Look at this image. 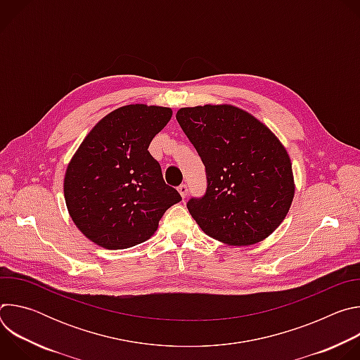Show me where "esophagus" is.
Here are the masks:
<instances>
[{
    "label": "esophagus",
    "mask_w": 360,
    "mask_h": 360,
    "mask_svg": "<svg viewBox=\"0 0 360 360\" xmlns=\"http://www.w3.org/2000/svg\"><path fill=\"white\" fill-rule=\"evenodd\" d=\"M178 192L181 193V196H182V198H185V196L188 195V186H186L185 184H181V185L178 186Z\"/></svg>",
    "instance_id": "esophagus-1"
}]
</instances>
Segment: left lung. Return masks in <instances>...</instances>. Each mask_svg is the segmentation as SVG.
Segmentation results:
<instances>
[{
    "label": "left lung",
    "instance_id": "left-lung-1",
    "mask_svg": "<svg viewBox=\"0 0 360 360\" xmlns=\"http://www.w3.org/2000/svg\"><path fill=\"white\" fill-rule=\"evenodd\" d=\"M176 120L207 174V191L186 203L200 229L233 246L268 238L295 195L292 164L279 139L232 105L181 108Z\"/></svg>",
    "mask_w": 360,
    "mask_h": 360
}]
</instances>
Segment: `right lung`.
Here are the masks:
<instances>
[{
	"label": "right lung",
	"instance_id": "right-lung-1",
	"mask_svg": "<svg viewBox=\"0 0 360 360\" xmlns=\"http://www.w3.org/2000/svg\"><path fill=\"white\" fill-rule=\"evenodd\" d=\"M171 117L165 107L125 105L102 118L79 145L65 172L64 195L74 224L89 240L107 249L145 242L182 199L148 150Z\"/></svg>",
	"mask_w": 360,
	"mask_h": 360
}]
</instances>
